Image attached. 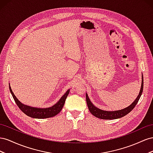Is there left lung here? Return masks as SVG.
<instances>
[{
  "mask_svg": "<svg viewBox=\"0 0 153 153\" xmlns=\"http://www.w3.org/2000/svg\"><path fill=\"white\" fill-rule=\"evenodd\" d=\"M143 75L142 76V84H141V88L140 92L137 96L136 99L130 104L128 107H126L124 109H122L120 110L117 111H105L102 110L97 108L94 105V104L91 102L90 98L88 97V95L86 93V103L88 105L89 111L94 116L99 118L101 119H105V120H112V119H119L123 117H124L131 111H132L133 109L136 106V104L138 102L140 98L142 91H143Z\"/></svg>",
  "mask_w": 153,
  "mask_h": 153,
  "instance_id": "obj_1",
  "label": "left lung"
}]
</instances>
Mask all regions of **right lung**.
I'll list each match as a JSON object with an SVG mask.
<instances>
[{"label": "right lung", "mask_w": 153, "mask_h": 153, "mask_svg": "<svg viewBox=\"0 0 153 153\" xmlns=\"http://www.w3.org/2000/svg\"><path fill=\"white\" fill-rule=\"evenodd\" d=\"M9 87H10V90L16 104L20 109L21 111L24 113L25 115H27L30 117L34 118V119H47V118L54 117L57 114H58L61 111V110H62L65 102V100H66L67 96L70 92V89H68L62 97L60 98L59 101L55 104H54L53 106L49 108H42L32 107L22 103L19 100L16 98L14 93L13 92L10 84H9Z\"/></svg>", "instance_id": "right-lung-1"}]
</instances>
